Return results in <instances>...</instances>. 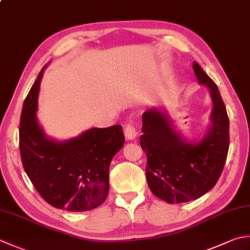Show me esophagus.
Returning a JSON list of instances; mask_svg holds the SVG:
<instances>
[{
    "mask_svg": "<svg viewBox=\"0 0 250 250\" xmlns=\"http://www.w3.org/2000/svg\"><path fill=\"white\" fill-rule=\"evenodd\" d=\"M125 136L126 140H133L138 136V131H136V128L133 125H126L125 128Z\"/></svg>",
    "mask_w": 250,
    "mask_h": 250,
    "instance_id": "1",
    "label": "esophagus"
}]
</instances>
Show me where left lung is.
I'll use <instances>...</instances> for the list:
<instances>
[{"label": "left lung", "mask_w": 250, "mask_h": 250, "mask_svg": "<svg viewBox=\"0 0 250 250\" xmlns=\"http://www.w3.org/2000/svg\"><path fill=\"white\" fill-rule=\"evenodd\" d=\"M195 76L212 101L210 125L198 141L175 130L167 111L153 107L142 116L141 147L146 153V179L156 197L168 204L197 199L216 185L229 150V117L218 86L196 62Z\"/></svg>", "instance_id": "1"}]
</instances>
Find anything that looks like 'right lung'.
Segmentation results:
<instances>
[{
    "instance_id": "1",
    "label": "right lung",
    "mask_w": 250,
    "mask_h": 250,
    "mask_svg": "<svg viewBox=\"0 0 250 250\" xmlns=\"http://www.w3.org/2000/svg\"><path fill=\"white\" fill-rule=\"evenodd\" d=\"M45 67L22 106L19 149L23 169L38 193L51 206L67 211H89L107 197L109 165L125 144L124 131L117 125L91 128L65 141L47 136L37 117Z\"/></svg>"
}]
</instances>
